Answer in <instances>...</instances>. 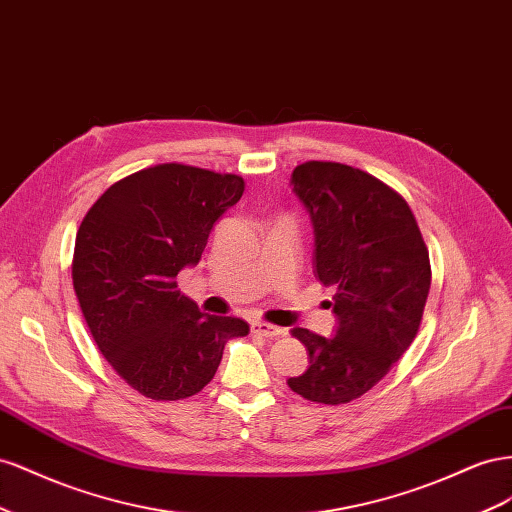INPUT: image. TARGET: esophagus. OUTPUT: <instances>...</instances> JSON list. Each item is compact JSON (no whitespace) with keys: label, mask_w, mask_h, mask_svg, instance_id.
Here are the masks:
<instances>
[{"label":"esophagus","mask_w":512,"mask_h":512,"mask_svg":"<svg viewBox=\"0 0 512 512\" xmlns=\"http://www.w3.org/2000/svg\"><path fill=\"white\" fill-rule=\"evenodd\" d=\"M251 330L255 334H261V337H285V330L279 328V326H272V324H266V321H259V319H253L251 321Z\"/></svg>","instance_id":"obj_1"}]
</instances>
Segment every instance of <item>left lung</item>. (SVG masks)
I'll return each mask as SVG.
<instances>
[{"mask_svg":"<svg viewBox=\"0 0 512 512\" xmlns=\"http://www.w3.org/2000/svg\"><path fill=\"white\" fill-rule=\"evenodd\" d=\"M291 186L313 225L315 276L337 289V330L291 328L309 369L287 384L309 401L349 403L412 345L431 287L429 251L410 206L369 173L311 160L294 169Z\"/></svg>","mask_w":512,"mask_h":512,"instance_id":"left-lung-1","label":"left lung"}]
</instances>
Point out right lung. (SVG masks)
Listing matches in <instances>:
<instances>
[{
    "label": "right lung",
    "instance_id": "obj_1",
    "mask_svg": "<svg viewBox=\"0 0 512 512\" xmlns=\"http://www.w3.org/2000/svg\"><path fill=\"white\" fill-rule=\"evenodd\" d=\"M242 193L240 175L158 165L109 186L83 218L72 259L79 306L102 356L143 397H193L227 341L248 334L238 317L203 315L175 283Z\"/></svg>",
    "mask_w": 512,
    "mask_h": 512
}]
</instances>
